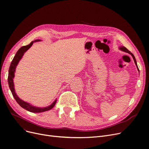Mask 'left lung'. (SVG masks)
<instances>
[{"label":"left lung","mask_w":149,"mask_h":149,"mask_svg":"<svg viewBox=\"0 0 149 149\" xmlns=\"http://www.w3.org/2000/svg\"><path fill=\"white\" fill-rule=\"evenodd\" d=\"M119 49L121 50V51H124V52H127V53H129V54H130L131 56H132V57H133V58H134V62H135V65H136V68H137V69H138V72H139V69H138V66H137V63H136V59H135V56H134V54H133L132 53H131L126 48H125L124 46H121L120 47H119Z\"/></svg>","instance_id":"obj_1"}]
</instances>
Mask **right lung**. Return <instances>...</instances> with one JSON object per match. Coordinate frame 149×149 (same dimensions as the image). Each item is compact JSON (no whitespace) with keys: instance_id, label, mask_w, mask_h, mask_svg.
Here are the masks:
<instances>
[{"instance_id":"right-lung-1","label":"right lung","mask_w":149,"mask_h":149,"mask_svg":"<svg viewBox=\"0 0 149 149\" xmlns=\"http://www.w3.org/2000/svg\"><path fill=\"white\" fill-rule=\"evenodd\" d=\"M41 41V40H36L34 41L31 42L29 45L26 46H23L18 50L17 53L15 54L14 57L13 58L11 65L9 68V71H8V85H9V88L11 91L12 94L15 100V101H17V103L23 109H26V111L31 112H34V113H40V112H43L45 111H48L49 110H51V109L54 107V106L56 104L57 102V99L55 100L54 102L49 105V106H47L45 107H38L34 106L33 105H31V104L25 102L23 100H21L16 94V93L15 92V89H14V81H13V79L14 78V74L15 71V68H16L18 63H19L20 60L22 59L23 54L24 53L28 50L31 46L33 45L34 42H39Z\"/></svg>"}]
</instances>
